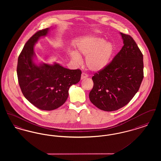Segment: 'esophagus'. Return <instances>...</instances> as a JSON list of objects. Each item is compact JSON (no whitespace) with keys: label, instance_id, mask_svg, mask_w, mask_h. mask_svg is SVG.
<instances>
[{"label":"esophagus","instance_id":"obj_1","mask_svg":"<svg viewBox=\"0 0 161 161\" xmlns=\"http://www.w3.org/2000/svg\"><path fill=\"white\" fill-rule=\"evenodd\" d=\"M87 77H88V75L86 74H85V73H82L81 74V80H83L84 78H86Z\"/></svg>","mask_w":161,"mask_h":161}]
</instances>
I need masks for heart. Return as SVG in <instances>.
I'll return each instance as SVG.
<instances>
[{
  "instance_id": "b5f03b06",
  "label": "heart",
  "mask_w": 161,
  "mask_h": 161,
  "mask_svg": "<svg viewBox=\"0 0 161 161\" xmlns=\"http://www.w3.org/2000/svg\"><path fill=\"white\" fill-rule=\"evenodd\" d=\"M115 52V46L104 38L92 37L86 39L77 45V52L72 51L69 56L75 63L82 62L81 55L86 57V64L92 72H100L105 69L110 63Z\"/></svg>"
}]
</instances>
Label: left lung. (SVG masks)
Wrapping results in <instances>:
<instances>
[{"label":"left lung","instance_id":"8db88e82","mask_svg":"<svg viewBox=\"0 0 161 161\" xmlns=\"http://www.w3.org/2000/svg\"><path fill=\"white\" fill-rule=\"evenodd\" d=\"M120 35L124 46L105 69L92 77L93 87L89 95L93 104L107 112L127 104L144 77L143 55L131 36Z\"/></svg>","mask_w":161,"mask_h":161}]
</instances>
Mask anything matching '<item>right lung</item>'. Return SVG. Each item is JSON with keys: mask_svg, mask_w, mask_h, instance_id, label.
<instances>
[{"mask_svg": "<svg viewBox=\"0 0 161 161\" xmlns=\"http://www.w3.org/2000/svg\"><path fill=\"white\" fill-rule=\"evenodd\" d=\"M50 28L37 32L26 43L18 58L17 74L24 97L39 109L53 110L68 99L70 87L81 78L80 69L70 70L59 63H36L34 45L46 36Z\"/></svg>", "mask_w": 161, "mask_h": 161, "instance_id": "add662e5", "label": "right lung"}]
</instances>
